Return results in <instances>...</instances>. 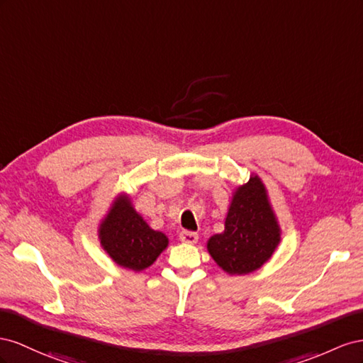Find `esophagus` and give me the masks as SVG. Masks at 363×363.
Wrapping results in <instances>:
<instances>
[{
    "mask_svg": "<svg viewBox=\"0 0 363 363\" xmlns=\"http://www.w3.org/2000/svg\"><path fill=\"white\" fill-rule=\"evenodd\" d=\"M198 239H199V235L196 234V233H191V231H182V233L179 234V240H181L182 243L194 245L196 242H198Z\"/></svg>",
    "mask_w": 363,
    "mask_h": 363,
    "instance_id": "obj_1",
    "label": "esophagus"
}]
</instances>
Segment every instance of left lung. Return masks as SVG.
<instances>
[{"instance_id":"obj_1","label":"left lung","mask_w":363,"mask_h":363,"mask_svg":"<svg viewBox=\"0 0 363 363\" xmlns=\"http://www.w3.org/2000/svg\"><path fill=\"white\" fill-rule=\"evenodd\" d=\"M279 240L281 230L264 184L252 174L233 193L225 231L214 234L206 247L226 274L245 275L260 269L272 257Z\"/></svg>"}]
</instances>
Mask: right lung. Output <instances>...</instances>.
Instances as JSON below:
<instances>
[{
	"mask_svg": "<svg viewBox=\"0 0 363 363\" xmlns=\"http://www.w3.org/2000/svg\"><path fill=\"white\" fill-rule=\"evenodd\" d=\"M103 250L118 266L140 272L167 247V235L155 231L135 211L126 194L113 201L99 228Z\"/></svg>",
	"mask_w": 363,
	"mask_h": 363,
	"instance_id": "right-lung-1",
	"label": "right lung"
}]
</instances>
